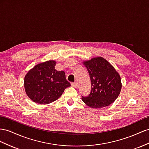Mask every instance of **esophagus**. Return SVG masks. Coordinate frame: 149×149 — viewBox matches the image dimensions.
<instances>
[{
    "label": "esophagus",
    "mask_w": 149,
    "mask_h": 149,
    "mask_svg": "<svg viewBox=\"0 0 149 149\" xmlns=\"http://www.w3.org/2000/svg\"><path fill=\"white\" fill-rule=\"evenodd\" d=\"M71 84L74 87H75V88H77V87H78V83L77 82H75L72 83Z\"/></svg>",
    "instance_id": "34e87169"
}]
</instances>
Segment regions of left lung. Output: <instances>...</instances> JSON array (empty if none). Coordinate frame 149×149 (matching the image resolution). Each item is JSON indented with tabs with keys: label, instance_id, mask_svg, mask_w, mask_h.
<instances>
[{
	"label": "left lung",
	"instance_id": "1",
	"mask_svg": "<svg viewBox=\"0 0 149 149\" xmlns=\"http://www.w3.org/2000/svg\"><path fill=\"white\" fill-rule=\"evenodd\" d=\"M91 82L88 96L82 100L93 108L108 106L116 100L121 89V77L111 64L102 57H96L84 61Z\"/></svg>",
	"mask_w": 149,
	"mask_h": 149
}]
</instances>
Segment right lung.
I'll return each mask as SVG.
<instances>
[{"instance_id": "1", "label": "right lung", "mask_w": 149, "mask_h": 149, "mask_svg": "<svg viewBox=\"0 0 149 149\" xmlns=\"http://www.w3.org/2000/svg\"><path fill=\"white\" fill-rule=\"evenodd\" d=\"M56 62L48 60L37 64L25 75L26 93L36 103L46 104L56 101L70 86L63 71L55 69Z\"/></svg>"}]
</instances>
